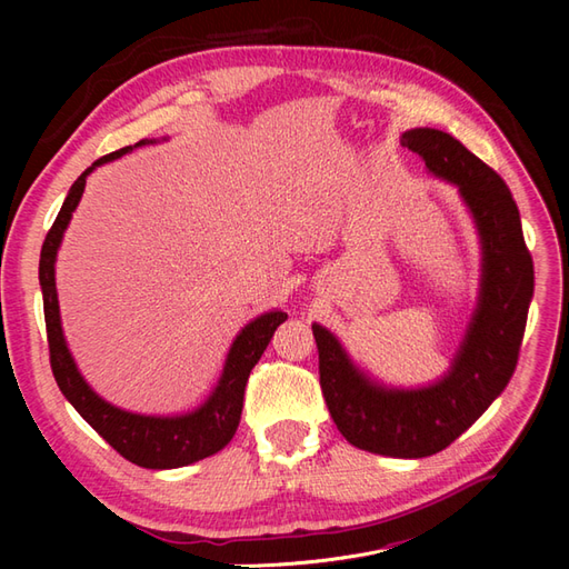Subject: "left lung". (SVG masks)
<instances>
[{
    "label": "left lung",
    "instance_id": "obj_1",
    "mask_svg": "<svg viewBox=\"0 0 569 569\" xmlns=\"http://www.w3.org/2000/svg\"><path fill=\"white\" fill-rule=\"evenodd\" d=\"M401 144L460 187L481 234L485 280L462 349L439 385L393 391L370 385L325 327L313 325V337L322 396L347 441L380 456L425 458L451 446L510 382L533 295V263L518 203L493 168L435 128L408 130Z\"/></svg>",
    "mask_w": 569,
    "mask_h": 569
}]
</instances>
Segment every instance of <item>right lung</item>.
I'll return each mask as SVG.
<instances>
[{
	"label": "right lung",
	"mask_w": 569,
	"mask_h": 569,
	"mask_svg": "<svg viewBox=\"0 0 569 569\" xmlns=\"http://www.w3.org/2000/svg\"><path fill=\"white\" fill-rule=\"evenodd\" d=\"M144 144V142H140ZM132 147H123L107 157L97 159L84 173L73 182L68 192L61 211L49 228L42 253H40V284H42V301H44V322H47V341H49V363L54 380L68 401L80 416L92 425L97 435L107 439L113 451H118L126 460L140 465L149 470H170L182 468V465L197 462L226 449L234 437L239 418H242L244 406V387L251 375V368L263 356L274 330L287 320V313L272 311L249 322L242 335L232 343L226 370H222L220 382L213 396L199 410L189 412L182 418H147L134 416V412L120 410L99 396L82 380L71 353L66 349L61 320H59V301H57V284H54V261L57 249L61 244L63 230L71 220L76 206L82 197L84 178L101 163L123 157Z\"/></svg>",
	"instance_id": "add662e5"
}]
</instances>
